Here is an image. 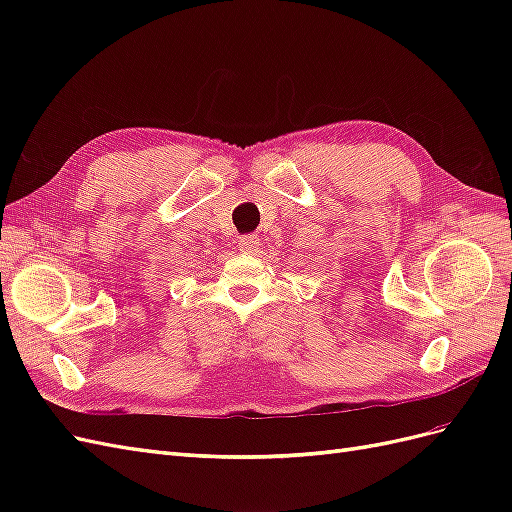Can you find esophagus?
I'll return each instance as SVG.
<instances>
[{"label":"esophagus","mask_w":512,"mask_h":512,"mask_svg":"<svg viewBox=\"0 0 512 512\" xmlns=\"http://www.w3.org/2000/svg\"><path fill=\"white\" fill-rule=\"evenodd\" d=\"M258 245H260V241H258V237H256V235H245V237H241V239H239V250H241V252H245V254L254 252Z\"/></svg>","instance_id":"1"}]
</instances>
